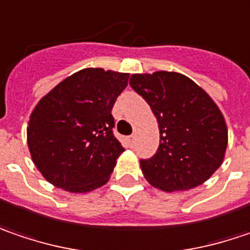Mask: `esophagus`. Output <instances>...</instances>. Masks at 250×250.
<instances>
[{"mask_svg": "<svg viewBox=\"0 0 250 250\" xmlns=\"http://www.w3.org/2000/svg\"><path fill=\"white\" fill-rule=\"evenodd\" d=\"M128 142H129V146L133 147V145H135V135H131V136L128 138Z\"/></svg>", "mask_w": 250, "mask_h": 250, "instance_id": "34e87169", "label": "esophagus"}]
</instances>
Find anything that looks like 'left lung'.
Here are the masks:
<instances>
[{"label":"left lung","mask_w":250,"mask_h":250,"mask_svg":"<svg viewBox=\"0 0 250 250\" xmlns=\"http://www.w3.org/2000/svg\"><path fill=\"white\" fill-rule=\"evenodd\" d=\"M129 85L149 104L160 132L156 153L141 159L146 180L163 191L190 190L208 180L228 144L224 117L209 95L173 71L132 74Z\"/></svg>","instance_id":"left-lung-1"}]
</instances>
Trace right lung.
I'll return each instance as SVG.
<instances>
[{"label": "right lung", "instance_id": "add662e5", "mask_svg": "<svg viewBox=\"0 0 250 250\" xmlns=\"http://www.w3.org/2000/svg\"><path fill=\"white\" fill-rule=\"evenodd\" d=\"M128 73L84 69L44 95L32 112L28 146L43 177L59 188L87 193L104 186L125 150L111 114Z\"/></svg>", "mask_w": 250, "mask_h": 250}]
</instances>
